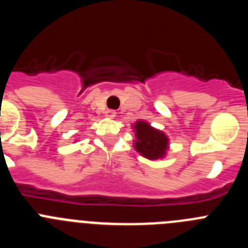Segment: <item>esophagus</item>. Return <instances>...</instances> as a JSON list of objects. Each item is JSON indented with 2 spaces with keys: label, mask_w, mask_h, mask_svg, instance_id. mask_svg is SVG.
Returning a JSON list of instances; mask_svg holds the SVG:
<instances>
[{
  "label": "esophagus",
  "mask_w": 248,
  "mask_h": 248,
  "mask_svg": "<svg viewBox=\"0 0 248 248\" xmlns=\"http://www.w3.org/2000/svg\"><path fill=\"white\" fill-rule=\"evenodd\" d=\"M117 115V111L115 110H111V109H108V110L105 111V117L109 118V119H113L114 117Z\"/></svg>",
  "instance_id": "1"
}]
</instances>
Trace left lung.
Returning <instances> with one entry per match:
<instances>
[{
    "instance_id": "obj_1",
    "label": "left lung",
    "mask_w": 248,
    "mask_h": 248,
    "mask_svg": "<svg viewBox=\"0 0 248 248\" xmlns=\"http://www.w3.org/2000/svg\"><path fill=\"white\" fill-rule=\"evenodd\" d=\"M135 130L134 148L149 160L163 159L169 148V139L163 131L153 128L149 123L138 120L133 125Z\"/></svg>"
}]
</instances>
